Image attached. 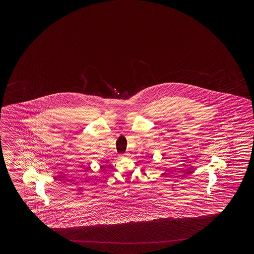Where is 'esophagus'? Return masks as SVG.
Listing matches in <instances>:
<instances>
[{"mask_svg":"<svg viewBox=\"0 0 254 254\" xmlns=\"http://www.w3.org/2000/svg\"><path fill=\"white\" fill-rule=\"evenodd\" d=\"M127 155H128L127 153H125V154H121V155H120V157H121V158H124V157H126L127 156Z\"/></svg>","mask_w":254,"mask_h":254,"instance_id":"esophagus-1","label":"esophagus"}]
</instances>
